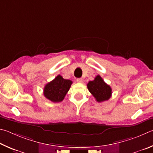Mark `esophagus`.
<instances>
[{"label":"esophagus","instance_id":"34e87169","mask_svg":"<svg viewBox=\"0 0 153 153\" xmlns=\"http://www.w3.org/2000/svg\"><path fill=\"white\" fill-rule=\"evenodd\" d=\"M76 81L78 82H80V83H81V82H82V81H83V80H82V79L81 78H79L76 79Z\"/></svg>","mask_w":153,"mask_h":153}]
</instances>
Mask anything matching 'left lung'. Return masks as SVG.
Wrapping results in <instances>:
<instances>
[{
    "mask_svg": "<svg viewBox=\"0 0 153 153\" xmlns=\"http://www.w3.org/2000/svg\"><path fill=\"white\" fill-rule=\"evenodd\" d=\"M87 88L97 102L108 100L111 96V88L104 82L100 75H97L93 81L88 82Z\"/></svg>",
    "mask_w": 153,
    "mask_h": 153,
    "instance_id": "1",
    "label": "left lung"
}]
</instances>
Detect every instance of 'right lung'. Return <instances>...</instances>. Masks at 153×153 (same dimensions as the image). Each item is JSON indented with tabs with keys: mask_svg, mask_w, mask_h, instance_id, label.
<instances>
[{
	"mask_svg": "<svg viewBox=\"0 0 153 153\" xmlns=\"http://www.w3.org/2000/svg\"><path fill=\"white\" fill-rule=\"evenodd\" d=\"M72 81L64 79L60 75H58L52 81L44 87V95L48 100L57 103L62 101L70 89Z\"/></svg>",
	"mask_w": 153,
	"mask_h": 153,
	"instance_id": "obj_1",
	"label": "right lung"
}]
</instances>
